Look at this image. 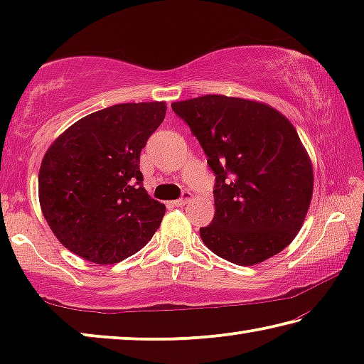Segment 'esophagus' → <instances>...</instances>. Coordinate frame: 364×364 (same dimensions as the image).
<instances>
[{
	"label": "esophagus",
	"mask_w": 364,
	"mask_h": 364,
	"mask_svg": "<svg viewBox=\"0 0 364 364\" xmlns=\"http://www.w3.org/2000/svg\"><path fill=\"white\" fill-rule=\"evenodd\" d=\"M189 199H191V193H183V197H181V199H176V200L171 202V204L176 205V207H181V205L186 204V202H188Z\"/></svg>",
	"instance_id": "obj_1"
}]
</instances>
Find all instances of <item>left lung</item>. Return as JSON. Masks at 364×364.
<instances>
[{
	"label": "left lung",
	"mask_w": 364,
	"mask_h": 364,
	"mask_svg": "<svg viewBox=\"0 0 364 364\" xmlns=\"http://www.w3.org/2000/svg\"><path fill=\"white\" fill-rule=\"evenodd\" d=\"M215 173V217L200 228L213 254L252 267L297 236L313 196V167L297 132L268 104L207 95L171 104Z\"/></svg>",
	"instance_id": "1"
}]
</instances>
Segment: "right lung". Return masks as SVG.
<instances>
[{
	"label": "right lung",
	"mask_w": 364,
	"mask_h": 364,
	"mask_svg": "<svg viewBox=\"0 0 364 364\" xmlns=\"http://www.w3.org/2000/svg\"><path fill=\"white\" fill-rule=\"evenodd\" d=\"M167 104L127 102L83 117L41 160L43 217L59 242L97 264H112L151 241L165 205L143 188L139 154Z\"/></svg>",
	"instance_id": "add662e5"
}]
</instances>
